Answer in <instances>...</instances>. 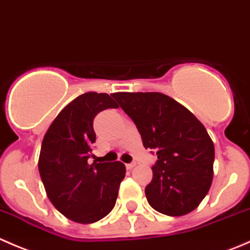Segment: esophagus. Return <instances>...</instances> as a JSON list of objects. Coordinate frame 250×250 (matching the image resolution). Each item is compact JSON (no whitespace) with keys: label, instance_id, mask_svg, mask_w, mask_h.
Returning a JSON list of instances; mask_svg holds the SVG:
<instances>
[{"label":"esophagus","instance_id":"esophagus-1","mask_svg":"<svg viewBox=\"0 0 250 250\" xmlns=\"http://www.w3.org/2000/svg\"><path fill=\"white\" fill-rule=\"evenodd\" d=\"M136 167V163H130V164H126V167L127 169H133Z\"/></svg>","mask_w":250,"mask_h":250}]
</instances>
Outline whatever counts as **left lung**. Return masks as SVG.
<instances>
[{
  "mask_svg": "<svg viewBox=\"0 0 250 250\" xmlns=\"http://www.w3.org/2000/svg\"><path fill=\"white\" fill-rule=\"evenodd\" d=\"M136 124L145 148L157 152L145 193L149 206L169 216L193 211L209 192L214 143L204 125L179 102L159 92L113 93Z\"/></svg>",
  "mask_w": 250,
  "mask_h": 250,
  "instance_id": "1",
  "label": "left lung"
}]
</instances>
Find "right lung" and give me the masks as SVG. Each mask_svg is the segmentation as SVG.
I'll list each match as a JSON object with an SVG mask.
<instances>
[{"label":"right lung","instance_id":"add662e5","mask_svg":"<svg viewBox=\"0 0 250 250\" xmlns=\"http://www.w3.org/2000/svg\"><path fill=\"white\" fill-rule=\"evenodd\" d=\"M108 108H118L108 93L80 95L59 112L42 141L39 171L47 197L78 224H92L109 214L125 177L122 162L91 163L93 119Z\"/></svg>","mask_w":250,"mask_h":250}]
</instances>
